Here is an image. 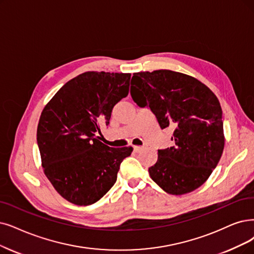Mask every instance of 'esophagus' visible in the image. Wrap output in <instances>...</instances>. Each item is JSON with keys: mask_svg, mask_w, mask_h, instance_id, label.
<instances>
[{"mask_svg": "<svg viewBox=\"0 0 254 254\" xmlns=\"http://www.w3.org/2000/svg\"><path fill=\"white\" fill-rule=\"evenodd\" d=\"M143 149H144V148L140 147V146H134V147H133V150H134V152H136V153H138V152H140Z\"/></svg>", "mask_w": 254, "mask_h": 254, "instance_id": "1", "label": "esophagus"}]
</instances>
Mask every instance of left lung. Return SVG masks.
<instances>
[{
	"label": "left lung",
	"instance_id": "left-lung-1",
	"mask_svg": "<svg viewBox=\"0 0 254 254\" xmlns=\"http://www.w3.org/2000/svg\"><path fill=\"white\" fill-rule=\"evenodd\" d=\"M132 78L134 102L148 106L161 129L174 128L175 145L158 150L150 177L171 195L195 190L208 179L224 149L218 98L196 78L170 69L134 73Z\"/></svg>",
	"mask_w": 254,
	"mask_h": 254
}]
</instances>
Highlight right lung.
Instances as JSON below:
<instances>
[{"instance_id": "obj_1", "label": "right lung", "mask_w": 254, "mask_h": 254, "mask_svg": "<svg viewBox=\"0 0 254 254\" xmlns=\"http://www.w3.org/2000/svg\"><path fill=\"white\" fill-rule=\"evenodd\" d=\"M131 74L85 72L49 101L37 126L44 173L58 194L89 205L113 188L132 147L111 148L96 136L109 124L114 106L128 96Z\"/></svg>"}]
</instances>
